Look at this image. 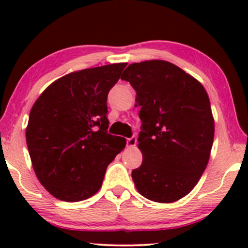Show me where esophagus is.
Returning a JSON list of instances; mask_svg holds the SVG:
<instances>
[{
  "mask_svg": "<svg viewBox=\"0 0 248 248\" xmlns=\"http://www.w3.org/2000/svg\"><path fill=\"white\" fill-rule=\"evenodd\" d=\"M136 141L138 140H136L135 136H132V138L127 139V147H135Z\"/></svg>",
  "mask_w": 248,
  "mask_h": 248,
  "instance_id": "34e87169",
  "label": "esophagus"
}]
</instances>
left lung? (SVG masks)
I'll use <instances>...</instances> for the list:
<instances>
[{"mask_svg": "<svg viewBox=\"0 0 248 248\" xmlns=\"http://www.w3.org/2000/svg\"><path fill=\"white\" fill-rule=\"evenodd\" d=\"M122 80L136 91L143 161L132 171L136 190L157 203L186 196L203 175L215 136V120L205 88L166 61L133 62Z\"/></svg>", "mask_w": 248, "mask_h": 248, "instance_id": "obj_1", "label": "left lung"}]
</instances>
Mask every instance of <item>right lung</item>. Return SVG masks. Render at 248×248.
Wrapping results in <instances>:
<instances>
[{
    "label": "right lung",
    "mask_w": 248,
    "mask_h": 248,
    "mask_svg": "<svg viewBox=\"0 0 248 248\" xmlns=\"http://www.w3.org/2000/svg\"><path fill=\"white\" fill-rule=\"evenodd\" d=\"M126 65L71 72L45 88L31 108L25 130L31 163L53 197H92L108 164L126 147V139L107 133V94Z\"/></svg>",
    "instance_id": "add662e5"
}]
</instances>
